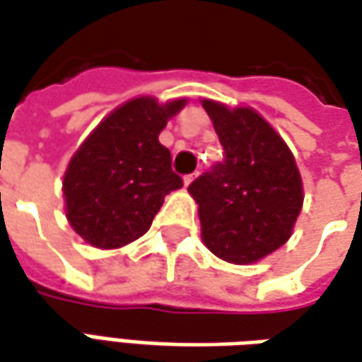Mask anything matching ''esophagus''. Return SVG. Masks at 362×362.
<instances>
[{"label": "esophagus", "instance_id": "1", "mask_svg": "<svg viewBox=\"0 0 362 362\" xmlns=\"http://www.w3.org/2000/svg\"><path fill=\"white\" fill-rule=\"evenodd\" d=\"M195 177H197V173H191V175H185V177H183V183H185V187L191 185V183L195 181Z\"/></svg>", "mask_w": 362, "mask_h": 362}]
</instances>
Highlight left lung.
Masks as SVG:
<instances>
[{"instance_id": "obj_1", "label": "left lung", "mask_w": 362, "mask_h": 362, "mask_svg": "<svg viewBox=\"0 0 362 362\" xmlns=\"http://www.w3.org/2000/svg\"><path fill=\"white\" fill-rule=\"evenodd\" d=\"M224 149L223 163L189 185L206 248L250 264L288 243L303 205L296 157L280 134L248 106L203 100Z\"/></svg>"}]
</instances>
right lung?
I'll return each mask as SVG.
<instances>
[{"mask_svg":"<svg viewBox=\"0 0 362 362\" xmlns=\"http://www.w3.org/2000/svg\"><path fill=\"white\" fill-rule=\"evenodd\" d=\"M187 98L138 96L110 112L69 161L62 179L69 224L84 243L112 250L148 233L163 199L183 187L159 134Z\"/></svg>","mask_w":362,"mask_h":362,"instance_id":"1","label":"right lung"}]
</instances>
